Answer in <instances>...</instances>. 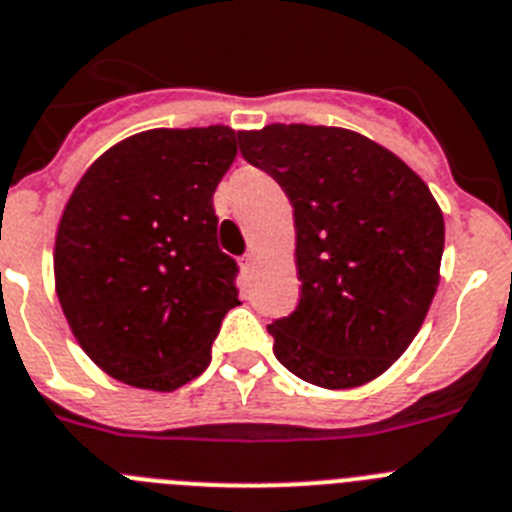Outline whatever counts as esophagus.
Instances as JSON below:
<instances>
[{
    "instance_id": "1",
    "label": "esophagus",
    "mask_w": 512,
    "mask_h": 512,
    "mask_svg": "<svg viewBox=\"0 0 512 512\" xmlns=\"http://www.w3.org/2000/svg\"><path fill=\"white\" fill-rule=\"evenodd\" d=\"M255 265H257V255L255 252H247V255L242 257V270H245V273H252Z\"/></svg>"
}]
</instances>
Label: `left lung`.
<instances>
[{
  "mask_svg": "<svg viewBox=\"0 0 512 512\" xmlns=\"http://www.w3.org/2000/svg\"><path fill=\"white\" fill-rule=\"evenodd\" d=\"M293 206L296 311L267 326L280 365L326 390L375 380L421 329L441 278L444 214L388 147L344 127L239 132Z\"/></svg>",
  "mask_w": 512,
  "mask_h": 512,
  "instance_id": "obj_1",
  "label": "left lung"
}]
</instances>
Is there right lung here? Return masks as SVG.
<instances>
[{
    "label": "right lung",
    "instance_id": "add662e5",
    "mask_svg": "<svg viewBox=\"0 0 512 512\" xmlns=\"http://www.w3.org/2000/svg\"><path fill=\"white\" fill-rule=\"evenodd\" d=\"M234 158L232 127H158L101 153L68 196L55 293L76 342L114 380L170 393L209 367L239 306L211 201Z\"/></svg>",
    "mask_w": 512,
    "mask_h": 512
}]
</instances>
